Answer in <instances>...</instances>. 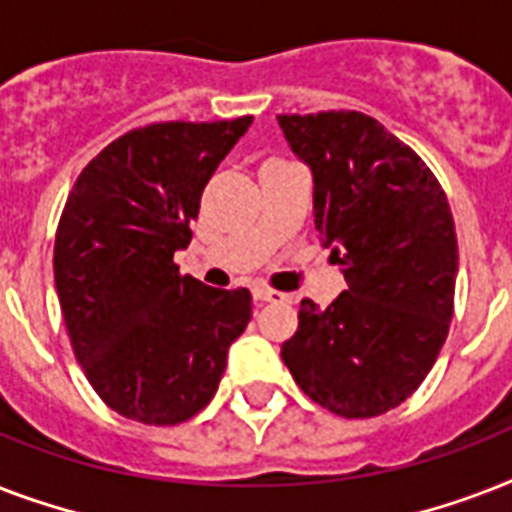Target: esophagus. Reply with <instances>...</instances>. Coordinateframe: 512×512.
I'll use <instances>...</instances> for the list:
<instances>
[{"label":"esophagus","instance_id":"obj_1","mask_svg":"<svg viewBox=\"0 0 512 512\" xmlns=\"http://www.w3.org/2000/svg\"><path fill=\"white\" fill-rule=\"evenodd\" d=\"M252 295H255L257 303H287L289 297L284 292H276L271 287H255L252 289Z\"/></svg>","mask_w":512,"mask_h":512}]
</instances>
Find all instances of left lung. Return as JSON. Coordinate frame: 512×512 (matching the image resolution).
<instances>
[{
	"instance_id": "obj_1",
	"label": "left lung",
	"mask_w": 512,
	"mask_h": 512,
	"mask_svg": "<svg viewBox=\"0 0 512 512\" xmlns=\"http://www.w3.org/2000/svg\"><path fill=\"white\" fill-rule=\"evenodd\" d=\"M311 167L313 217L348 289L300 303L281 358L308 398L364 420L420 388L449 335L457 233L446 193L412 148L358 111L279 116Z\"/></svg>"
}]
</instances>
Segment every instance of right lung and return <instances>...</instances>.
<instances>
[{
    "mask_svg": "<svg viewBox=\"0 0 512 512\" xmlns=\"http://www.w3.org/2000/svg\"><path fill=\"white\" fill-rule=\"evenodd\" d=\"M249 124L132 130L68 193L52 257L60 311L90 385L127 420L177 425L199 414L252 319L247 289L207 287L172 263L191 244L204 185Z\"/></svg>",
    "mask_w": 512,
    "mask_h": 512,
    "instance_id": "1",
    "label": "right lung"
}]
</instances>
